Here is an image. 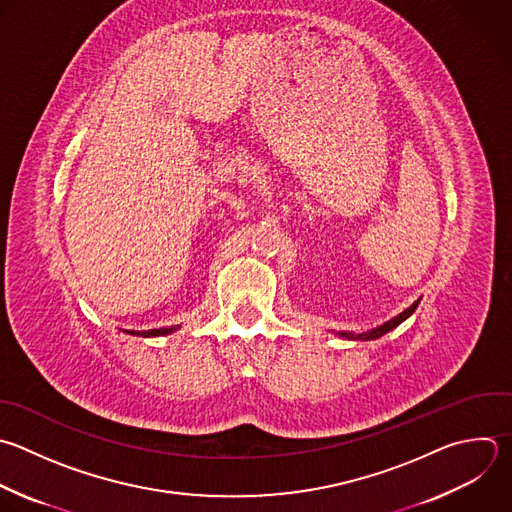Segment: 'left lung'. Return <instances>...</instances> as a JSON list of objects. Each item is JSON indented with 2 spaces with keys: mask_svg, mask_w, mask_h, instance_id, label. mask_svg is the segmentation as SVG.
Here are the masks:
<instances>
[{
  "mask_svg": "<svg viewBox=\"0 0 512 512\" xmlns=\"http://www.w3.org/2000/svg\"><path fill=\"white\" fill-rule=\"evenodd\" d=\"M418 302L420 300H416L412 306H408L404 312H400L398 316H394L392 320H388V322H384L382 326H376V328H372V330H368V332H362V334H352V332H338V336H342V338H348V340H376V338H380V336H384L386 332H390L392 328H396L400 322H404L414 310H416V306H418Z\"/></svg>",
  "mask_w": 512,
  "mask_h": 512,
  "instance_id": "left-lung-1",
  "label": "left lung"
}]
</instances>
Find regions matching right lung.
Here are the masks:
<instances>
[{"instance_id":"obj_1","label":"right lung","mask_w":512,"mask_h":512,"mask_svg":"<svg viewBox=\"0 0 512 512\" xmlns=\"http://www.w3.org/2000/svg\"><path fill=\"white\" fill-rule=\"evenodd\" d=\"M178 330V326H170V328H154V330H126L128 334H134V336H144V338H150V336H164V334H170Z\"/></svg>"}]
</instances>
